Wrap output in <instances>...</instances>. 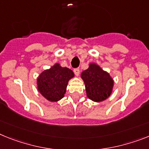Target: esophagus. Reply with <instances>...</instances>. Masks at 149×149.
Masks as SVG:
<instances>
[{"mask_svg": "<svg viewBox=\"0 0 149 149\" xmlns=\"http://www.w3.org/2000/svg\"><path fill=\"white\" fill-rule=\"evenodd\" d=\"M73 72H74V73L76 74V76H79V72H80V70H79V68H75L74 70H73Z\"/></svg>", "mask_w": 149, "mask_h": 149, "instance_id": "obj_1", "label": "esophagus"}]
</instances>
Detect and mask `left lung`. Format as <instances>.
Listing matches in <instances>:
<instances>
[{
  "mask_svg": "<svg viewBox=\"0 0 149 149\" xmlns=\"http://www.w3.org/2000/svg\"><path fill=\"white\" fill-rule=\"evenodd\" d=\"M81 77L84 80L87 96L94 102H102L111 95L113 81L107 72L98 65L92 63L83 71Z\"/></svg>",
  "mask_w": 149,
  "mask_h": 149,
  "instance_id": "1",
  "label": "left lung"
}]
</instances>
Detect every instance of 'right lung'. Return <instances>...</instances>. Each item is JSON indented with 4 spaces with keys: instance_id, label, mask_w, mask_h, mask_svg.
<instances>
[{
    "instance_id": "1",
    "label": "right lung",
    "mask_w": 149,
    "mask_h": 149,
    "mask_svg": "<svg viewBox=\"0 0 149 149\" xmlns=\"http://www.w3.org/2000/svg\"><path fill=\"white\" fill-rule=\"evenodd\" d=\"M73 77L71 70L56 63L41 73L37 80L38 89L48 101L57 102L64 96L68 81Z\"/></svg>"
}]
</instances>
